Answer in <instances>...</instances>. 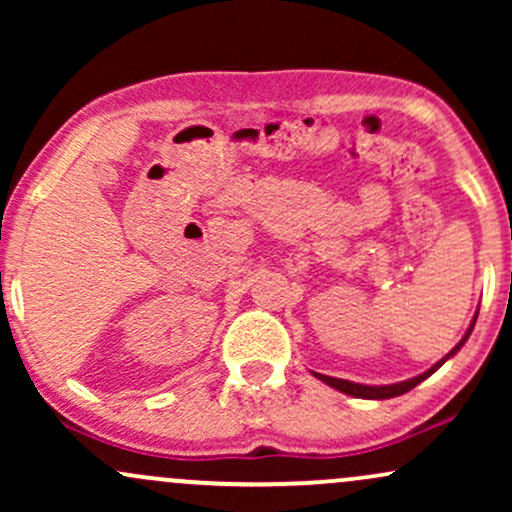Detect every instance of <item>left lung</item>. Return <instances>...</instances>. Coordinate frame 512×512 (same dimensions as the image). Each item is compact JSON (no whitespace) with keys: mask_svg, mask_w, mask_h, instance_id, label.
Here are the masks:
<instances>
[{"mask_svg":"<svg viewBox=\"0 0 512 512\" xmlns=\"http://www.w3.org/2000/svg\"><path fill=\"white\" fill-rule=\"evenodd\" d=\"M474 322H477V315H474V320H472V325H469L467 334H464V337L460 339V342H457L455 346H452V351H448V354H445L443 358H440V361L436 363V366H433V368H428L426 373L416 375V378L402 380V383H392V385H361V383H351V380H342V378H330V375H322V373H313V375H315L317 380H322V383H327V385H330V387H334V390L344 392V395L358 397V399H390V397H399V395H404V392L414 390V387L419 385L421 380H426L428 375H431V373H436V370H438L440 366H443V363L448 361V358L455 356L457 351L462 349V344L467 342V339H469V334H472V330H474Z\"/></svg>","mask_w":512,"mask_h":512,"instance_id":"obj_1","label":"left lung"}]
</instances>
